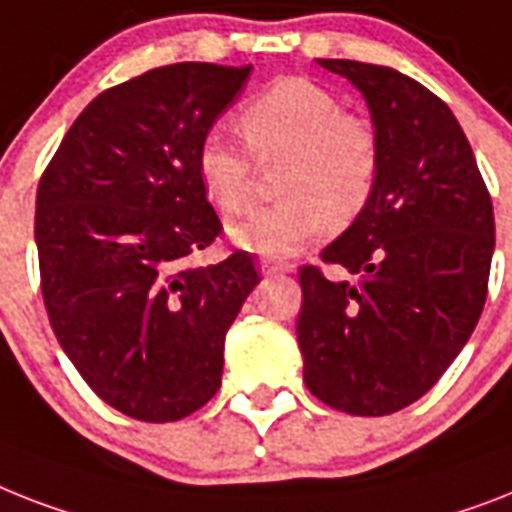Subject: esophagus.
<instances>
[{
    "mask_svg": "<svg viewBox=\"0 0 512 512\" xmlns=\"http://www.w3.org/2000/svg\"><path fill=\"white\" fill-rule=\"evenodd\" d=\"M260 270H263L265 276H276V273H292L294 265L284 263V260H276V257H263L260 260Z\"/></svg>",
    "mask_w": 512,
    "mask_h": 512,
    "instance_id": "obj_1",
    "label": "esophagus"
}]
</instances>
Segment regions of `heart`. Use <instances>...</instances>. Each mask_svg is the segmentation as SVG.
<instances>
[{"mask_svg":"<svg viewBox=\"0 0 512 512\" xmlns=\"http://www.w3.org/2000/svg\"><path fill=\"white\" fill-rule=\"evenodd\" d=\"M244 141L260 165L286 160L273 207L234 226L231 242L255 255L286 257L326 234L328 223L363 213L381 168L373 126L328 89L307 78H281L249 99L239 115ZM205 197L226 215L247 213L255 199V162L231 136L213 131L197 149Z\"/></svg>","mask_w":512,"mask_h":512,"instance_id":"1","label":"heart"}]
</instances>
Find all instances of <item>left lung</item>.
Returning <instances> with one entry per match:
<instances>
[{
	"label": "left lung",
	"instance_id": "8db88e82",
	"mask_svg": "<svg viewBox=\"0 0 512 512\" xmlns=\"http://www.w3.org/2000/svg\"><path fill=\"white\" fill-rule=\"evenodd\" d=\"M363 94L381 147L363 213L323 249L357 281L299 270L297 339L307 389L350 415H389L442 378L484 310L492 199L463 128L405 73L321 60Z\"/></svg>",
	"mask_w": 512,
	"mask_h": 512
}]
</instances>
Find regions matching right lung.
I'll list each match as a JSON object with an SVG mask.
<instances>
[{
	"label": "right lung",
	"mask_w": 512,
	"mask_h": 512,
	"mask_svg": "<svg viewBox=\"0 0 512 512\" xmlns=\"http://www.w3.org/2000/svg\"><path fill=\"white\" fill-rule=\"evenodd\" d=\"M249 73L178 62L102 91L39 181L54 336L97 397L136 421H181L218 392L226 331L260 284L247 252L191 260L220 234L197 149Z\"/></svg>",
	"instance_id": "right-lung-1"
}]
</instances>
